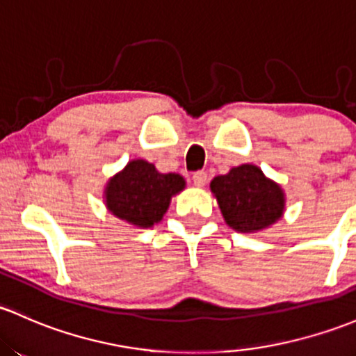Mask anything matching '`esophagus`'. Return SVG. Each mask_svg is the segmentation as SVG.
Listing matches in <instances>:
<instances>
[{"mask_svg": "<svg viewBox=\"0 0 356 356\" xmlns=\"http://www.w3.org/2000/svg\"><path fill=\"white\" fill-rule=\"evenodd\" d=\"M193 181H194V184L196 186H204L206 182H208V174H206L204 170H197V172H194L193 174Z\"/></svg>", "mask_w": 356, "mask_h": 356, "instance_id": "obj_1", "label": "esophagus"}]
</instances>
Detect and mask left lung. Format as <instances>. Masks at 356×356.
Returning <instances> with one entry per match:
<instances>
[{
    "label": "left lung",
    "mask_w": 356,
    "mask_h": 356,
    "mask_svg": "<svg viewBox=\"0 0 356 356\" xmlns=\"http://www.w3.org/2000/svg\"><path fill=\"white\" fill-rule=\"evenodd\" d=\"M226 225L241 233L260 232L284 213V193L257 165L235 167L211 181Z\"/></svg>",
    "instance_id": "left-lung-1"
}]
</instances>
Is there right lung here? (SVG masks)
I'll list each match as a JSON object with an SVG mask.
<instances>
[{"instance_id":"obj_1","label":"right lung","mask_w":356,"mask_h":356,"mask_svg":"<svg viewBox=\"0 0 356 356\" xmlns=\"http://www.w3.org/2000/svg\"><path fill=\"white\" fill-rule=\"evenodd\" d=\"M184 186L179 174H160L154 163L134 160L108 182L106 206L121 220L150 228L162 220L170 197Z\"/></svg>"}]
</instances>
